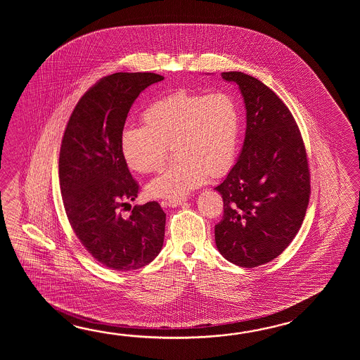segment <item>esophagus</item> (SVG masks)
Returning a JSON list of instances; mask_svg holds the SVG:
<instances>
[{
  "mask_svg": "<svg viewBox=\"0 0 360 360\" xmlns=\"http://www.w3.org/2000/svg\"><path fill=\"white\" fill-rule=\"evenodd\" d=\"M185 202H186V199H169L166 202V205L169 207L183 206L185 205Z\"/></svg>",
  "mask_w": 360,
  "mask_h": 360,
  "instance_id": "obj_1",
  "label": "esophagus"
}]
</instances>
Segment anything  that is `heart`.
I'll use <instances>...</instances> for the list:
<instances>
[{
    "mask_svg": "<svg viewBox=\"0 0 360 360\" xmlns=\"http://www.w3.org/2000/svg\"><path fill=\"white\" fill-rule=\"evenodd\" d=\"M141 121L144 126H129L121 132L120 149L127 167L139 174L158 171L167 146L176 158L148 184L153 198H184L208 175H224L234 163L240 113L229 92L179 90L152 101Z\"/></svg>",
    "mask_w": 360,
    "mask_h": 360,
    "instance_id": "1",
    "label": "heart"
}]
</instances>
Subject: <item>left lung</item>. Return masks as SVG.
Returning a JSON list of instances; mask_svg holds the SVG:
<instances>
[{
	"label": "left lung",
	"instance_id": "obj_1",
	"mask_svg": "<svg viewBox=\"0 0 360 360\" xmlns=\"http://www.w3.org/2000/svg\"><path fill=\"white\" fill-rule=\"evenodd\" d=\"M221 77L239 86L247 127L238 161L214 188L224 200L214 240L226 260L255 268L274 260L297 234L310 198V172L299 126L276 92L242 72Z\"/></svg>",
	"mask_w": 360,
	"mask_h": 360
}]
</instances>
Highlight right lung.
I'll list each match as a JSON object with an SVG mask.
<instances>
[{
  "instance_id": "1",
  "label": "right lung",
  "mask_w": 360,
  "mask_h": 360,
  "mask_svg": "<svg viewBox=\"0 0 360 360\" xmlns=\"http://www.w3.org/2000/svg\"><path fill=\"white\" fill-rule=\"evenodd\" d=\"M163 77L115 73L103 77L77 103L59 155L64 208L77 238L92 257L118 271L143 268L161 252L166 214L158 202L124 207L138 197L120 138L139 94Z\"/></svg>"
}]
</instances>
